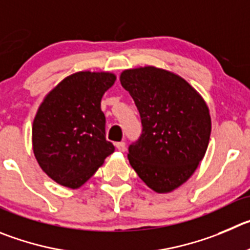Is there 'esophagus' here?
Returning a JSON list of instances; mask_svg holds the SVG:
<instances>
[{"mask_svg": "<svg viewBox=\"0 0 250 250\" xmlns=\"http://www.w3.org/2000/svg\"><path fill=\"white\" fill-rule=\"evenodd\" d=\"M116 148L123 153V151H125V142H118V143H116Z\"/></svg>", "mask_w": 250, "mask_h": 250, "instance_id": "esophagus-1", "label": "esophagus"}]
</instances>
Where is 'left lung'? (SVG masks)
Masks as SVG:
<instances>
[{
	"label": "left lung",
	"instance_id": "left-lung-1",
	"mask_svg": "<svg viewBox=\"0 0 250 250\" xmlns=\"http://www.w3.org/2000/svg\"><path fill=\"white\" fill-rule=\"evenodd\" d=\"M120 80L143 125L141 138L129 146L130 167L151 190L171 192L191 178L206 154L208 107L185 79L160 67L127 69Z\"/></svg>",
	"mask_w": 250,
	"mask_h": 250
}]
</instances>
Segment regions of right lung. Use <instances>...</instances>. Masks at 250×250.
<instances>
[{"label": "right lung", "mask_w": 250, "mask_h": 250, "mask_svg": "<svg viewBox=\"0 0 250 250\" xmlns=\"http://www.w3.org/2000/svg\"><path fill=\"white\" fill-rule=\"evenodd\" d=\"M116 81L108 71L66 76L44 97L32 125L39 167L51 180L79 188L114 151L106 141L101 100Z\"/></svg>", "instance_id": "right-lung-1"}]
</instances>
